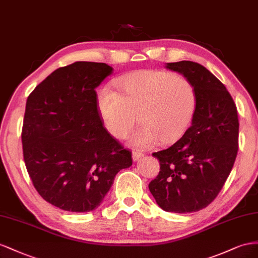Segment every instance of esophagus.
Listing matches in <instances>:
<instances>
[{
    "label": "esophagus",
    "instance_id": "obj_1",
    "mask_svg": "<svg viewBox=\"0 0 258 258\" xmlns=\"http://www.w3.org/2000/svg\"><path fill=\"white\" fill-rule=\"evenodd\" d=\"M144 157V153L141 151H133L132 153V158H133V161H139L142 158Z\"/></svg>",
    "mask_w": 258,
    "mask_h": 258
}]
</instances>
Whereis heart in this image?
I'll return each instance as SVG.
<instances>
[{"label": "heart", "mask_w": 258, "mask_h": 258, "mask_svg": "<svg viewBox=\"0 0 258 258\" xmlns=\"http://www.w3.org/2000/svg\"><path fill=\"white\" fill-rule=\"evenodd\" d=\"M119 93L106 87L99 92L97 107L106 128L115 138L131 133L137 121L143 125L132 144L150 148L173 144L189 128L197 109V92L186 78L159 70H145L122 77Z\"/></svg>", "instance_id": "obj_1"}]
</instances>
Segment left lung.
Segmentation results:
<instances>
[{"mask_svg":"<svg viewBox=\"0 0 258 258\" xmlns=\"http://www.w3.org/2000/svg\"><path fill=\"white\" fill-rule=\"evenodd\" d=\"M165 67L192 83L197 109L179 141L152 153L160 173L149 190L162 210L192 213L214 200L232 170L238 153L237 107L225 85L202 64L182 60Z\"/></svg>","mask_w":258,"mask_h":258,"instance_id":"obj_1","label":"left lung"}]
</instances>
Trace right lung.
Wrapping results in <instances>:
<instances>
[{"instance_id": "1", "label": "right lung", "mask_w": 258, "mask_h": 258, "mask_svg": "<svg viewBox=\"0 0 258 258\" xmlns=\"http://www.w3.org/2000/svg\"><path fill=\"white\" fill-rule=\"evenodd\" d=\"M104 62L77 61L51 72L29 95L24 159L39 195L63 211L97 209L131 151L102 126L95 88L111 75Z\"/></svg>"}]
</instances>
